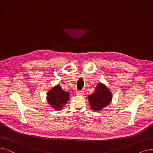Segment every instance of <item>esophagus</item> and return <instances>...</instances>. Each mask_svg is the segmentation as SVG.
Returning <instances> with one entry per match:
<instances>
[{
    "instance_id": "esophagus-1",
    "label": "esophagus",
    "mask_w": 153,
    "mask_h": 153,
    "mask_svg": "<svg viewBox=\"0 0 153 153\" xmlns=\"http://www.w3.org/2000/svg\"><path fill=\"white\" fill-rule=\"evenodd\" d=\"M76 94L77 95H81V96H82L84 94V91H77L76 93Z\"/></svg>"
}]
</instances>
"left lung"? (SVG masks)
<instances>
[{
  "mask_svg": "<svg viewBox=\"0 0 153 153\" xmlns=\"http://www.w3.org/2000/svg\"><path fill=\"white\" fill-rule=\"evenodd\" d=\"M88 99L91 108L99 111L110 103L112 94L105 84L100 82L96 87L94 93L88 96Z\"/></svg>",
  "mask_w": 153,
  "mask_h": 153,
  "instance_id": "obj_1",
  "label": "left lung"
}]
</instances>
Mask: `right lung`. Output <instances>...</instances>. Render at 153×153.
Here are the masks:
<instances>
[{"label": "right lung", "mask_w": 153, "mask_h": 153, "mask_svg": "<svg viewBox=\"0 0 153 153\" xmlns=\"http://www.w3.org/2000/svg\"><path fill=\"white\" fill-rule=\"evenodd\" d=\"M69 93L66 92L59 85L50 89L47 93V101L55 110H61L69 100Z\"/></svg>", "instance_id": "right-lung-1"}]
</instances>
